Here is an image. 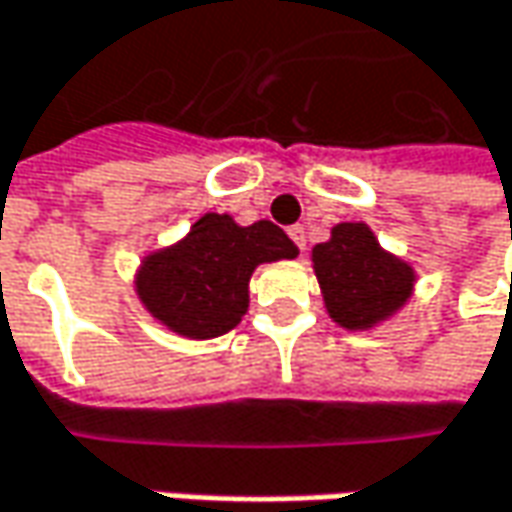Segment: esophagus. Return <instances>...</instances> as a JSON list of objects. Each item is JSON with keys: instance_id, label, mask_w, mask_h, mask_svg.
I'll return each mask as SVG.
<instances>
[{"instance_id": "34e87169", "label": "esophagus", "mask_w": 512, "mask_h": 512, "mask_svg": "<svg viewBox=\"0 0 512 512\" xmlns=\"http://www.w3.org/2000/svg\"><path fill=\"white\" fill-rule=\"evenodd\" d=\"M289 237L295 240V246H298L300 252L306 249V229L303 226H289Z\"/></svg>"}]
</instances>
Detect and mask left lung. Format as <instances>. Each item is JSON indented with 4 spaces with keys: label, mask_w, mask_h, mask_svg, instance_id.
Wrapping results in <instances>:
<instances>
[{
    "label": "left lung",
    "mask_w": 512,
    "mask_h": 512,
    "mask_svg": "<svg viewBox=\"0 0 512 512\" xmlns=\"http://www.w3.org/2000/svg\"><path fill=\"white\" fill-rule=\"evenodd\" d=\"M315 275L332 321L367 329L389 318L412 292V269L387 255L364 223H341L312 249Z\"/></svg>",
    "instance_id": "left-lung-1"
}]
</instances>
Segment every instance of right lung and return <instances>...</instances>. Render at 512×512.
<instances>
[{"instance_id":"obj_1","label":"right lung","mask_w":512,"mask_h":512,"mask_svg":"<svg viewBox=\"0 0 512 512\" xmlns=\"http://www.w3.org/2000/svg\"><path fill=\"white\" fill-rule=\"evenodd\" d=\"M295 255L298 246L269 220L237 226L229 214H203L186 240L145 257L137 292L168 329L186 338H217L246 315L257 263Z\"/></svg>"}]
</instances>
